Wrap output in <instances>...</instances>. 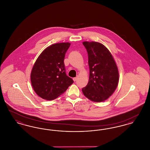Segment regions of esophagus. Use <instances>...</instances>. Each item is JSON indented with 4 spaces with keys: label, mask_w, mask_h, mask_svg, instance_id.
Returning a JSON list of instances; mask_svg holds the SVG:
<instances>
[{
    "label": "esophagus",
    "mask_w": 150,
    "mask_h": 150,
    "mask_svg": "<svg viewBox=\"0 0 150 150\" xmlns=\"http://www.w3.org/2000/svg\"><path fill=\"white\" fill-rule=\"evenodd\" d=\"M77 79H78V77H76V78H73V80H74V81H76L77 80Z\"/></svg>",
    "instance_id": "obj_1"
}]
</instances>
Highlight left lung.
I'll return each instance as SVG.
<instances>
[{
	"label": "left lung",
	"mask_w": 150,
	"mask_h": 150,
	"mask_svg": "<svg viewBox=\"0 0 150 150\" xmlns=\"http://www.w3.org/2000/svg\"><path fill=\"white\" fill-rule=\"evenodd\" d=\"M88 54L89 78L82 89L84 95L95 102L107 100L115 92L119 81V70L112 54L102 44L83 42Z\"/></svg>",
	"instance_id": "1"
}]
</instances>
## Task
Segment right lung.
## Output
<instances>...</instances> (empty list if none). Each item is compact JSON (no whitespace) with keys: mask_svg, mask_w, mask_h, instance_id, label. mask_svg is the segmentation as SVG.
I'll list each match as a JSON object with an SVG mask.
<instances>
[{"mask_svg":"<svg viewBox=\"0 0 150 150\" xmlns=\"http://www.w3.org/2000/svg\"><path fill=\"white\" fill-rule=\"evenodd\" d=\"M71 43H58L47 47L32 68L30 79L36 94L44 100L57 98L74 83L66 75L64 58Z\"/></svg>","mask_w":150,"mask_h":150,"instance_id":"add662e5","label":"right lung"}]
</instances>
